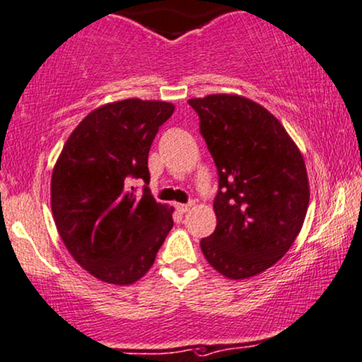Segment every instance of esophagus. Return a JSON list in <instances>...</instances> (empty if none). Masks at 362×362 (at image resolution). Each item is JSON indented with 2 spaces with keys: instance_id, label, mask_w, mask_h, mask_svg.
Returning a JSON list of instances; mask_svg holds the SVG:
<instances>
[{
  "instance_id": "esophagus-1",
  "label": "esophagus",
  "mask_w": 362,
  "mask_h": 362,
  "mask_svg": "<svg viewBox=\"0 0 362 362\" xmlns=\"http://www.w3.org/2000/svg\"><path fill=\"white\" fill-rule=\"evenodd\" d=\"M192 209V204H177V210L180 214H185V212H189V210Z\"/></svg>"
}]
</instances>
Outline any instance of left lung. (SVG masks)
I'll return each instance as SVG.
<instances>
[{
	"label": "left lung",
	"instance_id": "1",
	"mask_svg": "<svg viewBox=\"0 0 362 362\" xmlns=\"http://www.w3.org/2000/svg\"><path fill=\"white\" fill-rule=\"evenodd\" d=\"M218 173L217 227L200 240L207 262L240 281L272 267L294 244L309 207L303 153L281 122L240 95L190 98Z\"/></svg>",
	"mask_w": 362,
	"mask_h": 362
}]
</instances>
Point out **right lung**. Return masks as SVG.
<instances>
[{"label": "right lung", "mask_w": 362, "mask_h": 362, "mask_svg": "<svg viewBox=\"0 0 362 362\" xmlns=\"http://www.w3.org/2000/svg\"><path fill=\"white\" fill-rule=\"evenodd\" d=\"M172 103L128 98L90 112L68 136L52 173V212L63 244L100 281L130 286L145 276L173 227L172 207L148 187V152Z\"/></svg>", "instance_id": "1"}]
</instances>
